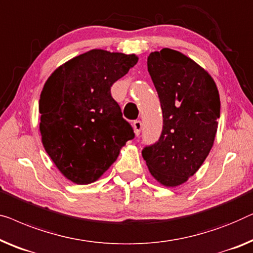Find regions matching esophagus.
Here are the masks:
<instances>
[{
    "mask_svg": "<svg viewBox=\"0 0 253 253\" xmlns=\"http://www.w3.org/2000/svg\"><path fill=\"white\" fill-rule=\"evenodd\" d=\"M133 130H134V133H135V135H139L140 134V131H141V127H142V123H141V121H139V120H137V121H133Z\"/></svg>",
    "mask_w": 253,
    "mask_h": 253,
    "instance_id": "esophagus-1",
    "label": "esophagus"
}]
</instances>
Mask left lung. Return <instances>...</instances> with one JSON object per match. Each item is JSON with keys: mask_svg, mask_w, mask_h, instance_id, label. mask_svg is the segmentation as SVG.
<instances>
[{"mask_svg": "<svg viewBox=\"0 0 253 253\" xmlns=\"http://www.w3.org/2000/svg\"><path fill=\"white\" fill-rule=\"evenodd\" d=\"M147 67L159 94L163 129L142 149L148 170L160 184L175 187L200 169L213 146L220 98L210 74L179 51L152 52Z\"/></svg>", "mask_w": 253, "mask_h": 253, "instance_id": "left-lung-1", "label": "left lung"}]
</instances>
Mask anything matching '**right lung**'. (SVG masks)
I'll use <instances>...</instances> for the list:
<instances>
[{"mask_svg":"<svg viewBox=\"0 0 253 253\" xmlns=\"http://www.w3.org/2000/svg\"><path fill=\"white\" fill-rule=\"evenodd\" d=\"M138 63L135 54L94 49L58 67L40 97V132L45 152L79 185L99 179L134 138L111 86Z\"/></svg>","mask_w":253,"mask_h":253,"instance_id":"right-lung-1","label":"right lung"}]
</instances>
